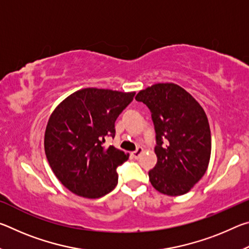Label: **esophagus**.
Returning a JSON list of instances; mask_svg holds the SVG:
<instances>
[{
	"label": "esophagus",
	"mask_w": 249,
	"mask_h": 249,
	"mask_svg": "<svg viewBox=\"0 0 249 249\" xmlns=\"http://www.w3.org/2000/svg\"><path fill=\"white\" fill-rule=\"evenodd\" d=\"M144 153V148H142V147H138V148L135 150V151H133L132 153V156L133 157L135 158V159H138L142 156V154Z\"/></svg>",
	"instance_id": "34e87169"
}]
</instances>
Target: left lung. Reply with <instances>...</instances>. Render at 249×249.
I'll return each instance as SVG.
<instances>
[{
    "mask_svg": "<svg viewBox=\"0 0 249 249\" xmlns=\"http://www.w3.org/2000/svg\"><path fill=\"white\" fill-rule=\"evenodd\" d=\"M135 99L148 107L155 125L157 163L148 172L151 185L167 196L185 195L204 176L211 158V130L203 107L176 83L153 84Z\"/></svg>",
    "mask_w": 249,
    "mask_h": 249,
    "instance_id": "left-lung-1",
    "label": "left lung"
}]
</instances>
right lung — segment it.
<instances>
[{"instance_id":"obj_1","label":"right lung","mask_w":249,"mask_h":249,"mask_svg":"<svg viewBox=\"0 0 249 249\" xmlns=\"http://www.w3.org/2000/svg\"><path fill=\"white\" fill-rule=\"evenodd\" d=\"M135 92L86 88L61 101L45 130V153L54 176L72 193L98 199L116 187V168L129 154L104 146Z\"/></svg>"}]
</instances>
